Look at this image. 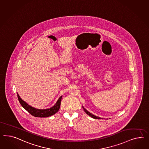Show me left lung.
I'll list each match as a JSON object with an SVG mask.
<instances>
[{
	"mask_svg": "<svg viewBox=\"0 0 149 149\" xmlns=\"http://www.w3.org/2000/svg\"><path fill=\"white\" fill-rule=\"evenodd\" d=\"M83 109H84V110L85 111V112L86 113L88 116H91V117L93 118H94V119H100L101 118H100V117H97V116H94V115H93V114H92V113L89 112H88L86 109H84V107H83Z\"/></svg>",
	"mask_w": 149,
	"mask_h": 149,
	"instance_id": "obj_1",
	"label": "left lung"
}]
</instances>
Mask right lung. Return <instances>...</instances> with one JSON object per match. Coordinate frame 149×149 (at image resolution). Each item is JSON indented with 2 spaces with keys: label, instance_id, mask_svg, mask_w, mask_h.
I'll return each mask as SVG.
<instances>
[{
  "label": "right lung",
  "instance_id": "1",
  "mask_svg": "<svg viewBox=\"0 0 149 149\" xmlns=\"http://www.w3.org/2000/svg\"><path fill=\"white\" fill-rule=\"evenodd\" d=\"M18 100L20 102V105L26 109L30 114L33 116L36 117H40V118H45L48 117L55 114L57 112L60 108L61 101L62 99V96L59 97L58 100L57 101L56 103L52 107L45 109H39L33 108L31 106L27 104L25 101L23 100L20 98L19 95L17 94Z\"/></svg>",
  "mask_w": 149,
  "mask_h": 149
}]
</instances>
